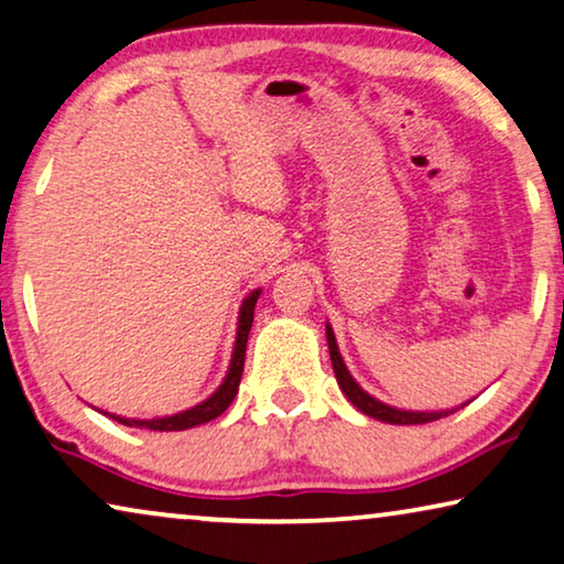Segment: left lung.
Here are the masks:
<instances>
[{
	"label": "left lung",
	"instance_id": "8db88e82",
	"mask_svg": "<svg viewBox=\"0 0 564 564\" xmlns=\"http://www.w3.org/2000/svg\"><path fill=\"white\" fill-rule=\"evenodd\" d=\"M326 341H329V355H332L336 382H339L341 392L347 394L351 405H355L357 410H362L365 415L384 420V423H392V425H420V423H431V420H441V417L453 413V410H443V413H413V410H398V408L384 405V402H380V400H375L372 394H367L362 388H359V384L355 382V377L349 375L347 365L341 362L339 347H336V339H334V332L329 324H326Z\"/></svg>",
	"mask_w": 564,
	"mask_h": 564
}]
</instances>
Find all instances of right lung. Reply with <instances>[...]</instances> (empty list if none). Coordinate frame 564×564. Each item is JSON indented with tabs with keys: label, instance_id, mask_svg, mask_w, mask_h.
<instances>
[{
	"label": "right lung",
	"instance_id": "1",
	"mask_svg": "<svg viewBox=\"0 0 564 564\" xmlns=\"http://www.w3.org/2000/svg\"><path fill=\"white\" fill-rule=\"evenodd\" d=\"M258 296H260V291H253L246 301H242L240 322H238V339H235L232 362H230V369H228V377H225V382L213 394H209L205 402H199V405L184 410V413H176V415H170V417H156V420H131V417H119V415H111V417L119 420L121 425H129V427H149V431H187V427L209 423V420L223 415L225 410L230 408V402L235 400V394H238V388H240L242 365H246L248 334H250V326H253V311H256Z\"/></svg>",
	"mask_w": 564,
	"mask_h": 564
}]
</instances>
